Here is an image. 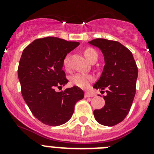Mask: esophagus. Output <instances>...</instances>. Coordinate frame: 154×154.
Instances as JSON below:
<instances>
[{
    "label": "esophagus",
    "mask_w": 154,
    "mask_h": 154,
    "mask_svg": "<svg viewBox=\"0 0 154 154\" xmlns=\"http://www.w3.org/2000/svg\"><path fill=\"white\" fill-rule=\"evenodd\" d=\"M85 97H93V94H91L90 92H86V93H85Z\"/></svg>",
    "instance_id": "obj_1"
}]
</instances>
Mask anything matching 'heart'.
Segmentation results:
<instances>
[{
	"label": "heart",
	"instance_id": "b5f03b06",
	"mask_svg": "<svg viewBox=\"0 0 154 154\" xmlns=\"http://www.w3.org/2000/svg\"><path fill=\"white\" fill-rule=\"evenodd\" d=\"M84 55L87 60L89 61L94 56L97 55L95 50L93 48H87L84 51ZM63 66L66 68H68L69 66V57L66 56L63 60ZM73 84L80 87V88H86L89 86L90 83L93 80L92 76L87 74L86 73H77L74 74L71 78Z\"/></svg>",
	"mask_w": 154,
	"mask_h": 154
}]
</instances>
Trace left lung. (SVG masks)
I'll use <instances>...</instances> for the list:
<instances>
[{"label": "left lung", "mask_w": 154, "mask_h": 154, "mask_svg": "<svg viewBox=\"0 0 154 154\" xmlns=\"http://www.w3.org/2000/svg\"><path fill=\"white\" fill-rule=\"evenodd\" d=\"M88 43L101 51L105 62L93 88L106 89L107 94L103 96L104 106L94 111V119L100 125L112 127L122 122L130 112L136 94L138 68L130 50L119 42L96 38Z\"/></svg>", "instance_id": "obj_1"}]
</instances>
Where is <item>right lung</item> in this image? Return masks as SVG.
Listing matches in <instances>:
<instances>
[{"mask_svg": "<svg viewBox=\"0 0 154 154\" xmlns=\"http://www.w3.org/2000/svg\"><path fill=\"white\" fill-rule=\"evenodd\" d=\"M80 43L57 37L38 38L23 51L18 68L21 94L31 112L45 125L59 126L71 118L74 106L84 97L77 86L57 91L68 80L63 60Z\"/></svg>", "mask_w": 154, "mask_h": 154, "instance_id": "1", "label": "right lung"}]
</instances>
